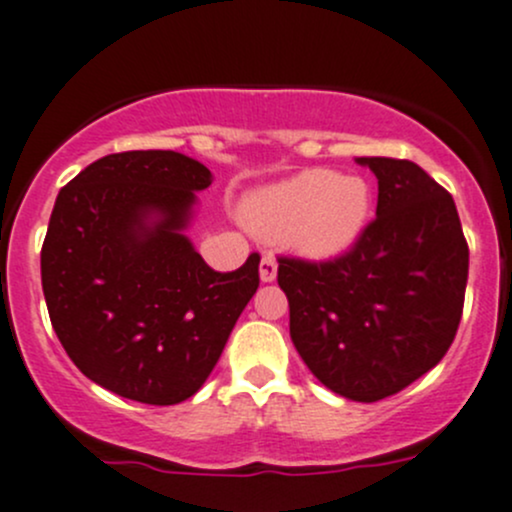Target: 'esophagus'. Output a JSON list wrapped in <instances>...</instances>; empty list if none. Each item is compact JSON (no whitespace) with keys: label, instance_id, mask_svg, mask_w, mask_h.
I'll return each mask as SVG.
<instances>
[{"label":"esophagus","instance_id":"34e87169","mask_svg":"<svg viewBox=\"0 0 512 512\" xmlns=\"http://www.w3.org/2000/svg\"><path fill=\"white\" fill-rule=\"evenodd\" d=\"M277 277V260H274L272 252H265L260 262V279L262 282H272Z\"/></svg>","mask_w":512,"mask_h":512}]
</instances>
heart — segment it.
<instances>
[{
    "label": "heart",
    "mask_w": 512,
    "mask_h": 512,
    "mask_svg": "<svg viewBox=\"0 0 512 512\" xmlns=\"http://www.w3.org/2000/svg\"><path fill=\"white\" fill-rule=\"evenodd\" d=\"M370 208L368 184L358 176L311 169L262 188L242 203V220L267 240L311 260H328L358 240Z\"/></svg>",
    "instance_id": "b5f03b06"
}]
</instances>
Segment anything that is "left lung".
<instances>
[{"instance_id": "8db88e82", "label": "left lung", "mask_w": 512, "mask_h": 512, "mask_svg": "<svg viewBox=\"0 0 512 512\" xmlns=\"http://www.w3.org/2000/svg\"><path fill=\"white\" fill-rule=\"evenodd\" d=\"M378 176V211L346 252L277 257L289 333L311 373L378 402L434 368L464 314L469 245L454 198L414 161L358 159Z\"/></svg>"}]
</instances>
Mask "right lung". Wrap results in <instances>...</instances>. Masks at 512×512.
<instances>
[{
    "mask_svg": "<svg viewBox=\"0 0 512 512\" xmlns=\"http://www.w3.org/2000/svg\"><path fill=\"white\" fill-rule=\"evenodd\" d=\"M213 174L169 149L107 154L61 188L41 247L58 341L93 383L144 405L201 390L260 287V255L215 272L186 235Z\"/></svg>",
    "mask_w": 512,
    "mask_h": 512,
    "instance_id": "add662e5",
    "label": "right lung"
}]
</instances>
